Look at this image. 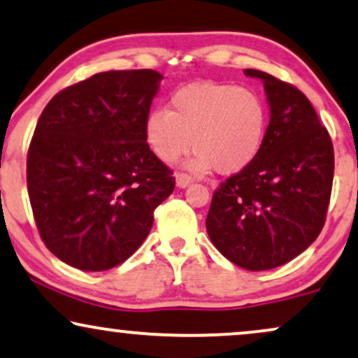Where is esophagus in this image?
<instances>
[{"label":"esophagus","mask_w":358,"mask_h":358,"mask_svg":"<svg viewBox=\"0 0 358 358\" xmlns=\"http://www.w3.org/2000/svg\"><path fill=\"white\" fill-rule=\"evenodd\" d=\"M175 180H176V187H180V188L188 187V185L192 183V176H189L188 173H183V171H178V173L175 175Z\"/></svg>","instance_id":"1"}]
</instances>
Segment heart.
I'll use <instances>...</instances> for the list:
<instances>
[{
  "mask_svg": "<svg viewBox=\"0 0 358 358\" xmlns=\"http://www.w3.org/2000/svg\"><path fill=\"white\" fill-rule=\"evenodd\" d=\"M268 129V103L256 90L211 80L175 90L170 108H152L143 125L147 145L162 162L178 160L193 138L189 166L221 175L246 170L264 147Z\"/></svg>",
  "mask_w": 358,
  "mask_h": 358,
  "instance_id": "1",
  "label": "heart"
}]
</instances>
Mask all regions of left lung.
<instances>
[{
    "label": "left lung",
    "mask_w": 358,
    "mask_h": 358,
    "mask_svg": "<svg viewBox=\"0 0 358 358\" xmlns=\"http://www.w3.org/2000/svg\"><path fill=\"white\" fill-rule=\"evenodd\" d=\"M271 120L264 147L246 170L215 189L206 229L239 268L266 271L299 256L322 231L334 182V145L304 94L256 69Z\"/></svg>",
    "instance_id": "obj_1"
}]
</instances>
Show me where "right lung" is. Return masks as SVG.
I'll return each instance as SVG.
<instances>
[{
  "instance_id": "right-lung-1",
  "label": "right lung",
  "mask_w": 358,
  "mask_h": 358,
  "mask_svg": "<svg viewBox=\"0 0 358 358\" xmlns=\"http://www.w3.org/2000/svg\"><path fill=\"white\" fill-rule=\"evenodd\" d=\"M162 76L107 71L62 89L31 138L26 180L39 236L66 264L107 271L145 241L175 176L143 125Z\"/></svg>"
}]
</instances>
